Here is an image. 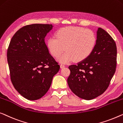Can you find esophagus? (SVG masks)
<instances>
[{"label":"esophagus","mask_w":123,"mask_h":123,"mask_svg":"<svg viewBox=\"0 0 123 123\" xmlns=\"http://www.w3.org/2000/svg\"><path fill=\"white\" fill-rule=\"evenodd\" d=\"M65 67V65L64 64H60V68H64Z\"/></svg>","instance_id":"34e87169"}]
</instances>
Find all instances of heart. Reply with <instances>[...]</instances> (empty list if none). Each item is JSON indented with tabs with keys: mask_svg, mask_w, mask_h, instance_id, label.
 <instances>
[{
	"mask_svg": "<svg viewBox=\"0 0 123 123\" xmlns=\"http://www.w3.org/2000/svg\"><path fill=\"white\" fill-rule=\"evenodd\" d=\"M56 38L51 37L47 41L50 52L54 57H58L65 50L66 51L59 58L63 63H68L73 59L81 61L93 51L97 44V36L90 29L78 26H67L59 29Z\"/></svg>",
	"mask_w": 123,
	"mask_h": 123,
	"instance_id": "obj_1",
	"label": "heart"
}]
</instances>
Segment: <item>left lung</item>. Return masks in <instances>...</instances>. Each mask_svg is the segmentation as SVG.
I'll list each match as a JSON object with an SVG mask.
<instances>
[{
  "instance_id": "8db88e82",
  "label": "left lung",
  "mask_w": 123,
  "mask_h": 123,
  "mask_svg": "<svg viewBox=\"0 0 123 123\" xmlns=\"http://www.w3.org/2000/svg\"><path fill=\"white\" fill-rule=\"evenodd\" d=\"M117 49L114 40L98 28L95 48L89 56L75 65L69 66L67 79L70 90L78 97L91 100L109 86L117 67Z\"/></svg>"
}]
</instances>
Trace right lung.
<instances>
[{"instance_id":"add662e5","label":"right lung","mask_w":123,"mask_h":123,"mask_svg":"<svg viewBox=\"0 0 123 123\" xmlns=\"http://www.w3.org/2000/svg\"><path fill=\"white\" fill-rule=\"evenodd\" d=\"M51 24H33L14 34L7 50L10 79L25 98L35 100L45 95L60 65L51 55L45 37Z\"/></svg>"}]
</instances>
